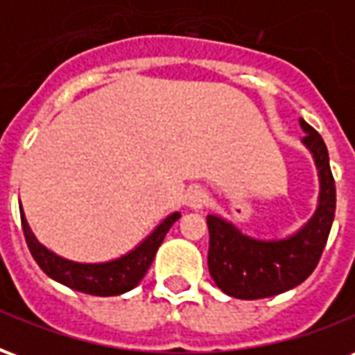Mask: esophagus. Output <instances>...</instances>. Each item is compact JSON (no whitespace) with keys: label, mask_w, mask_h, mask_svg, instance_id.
Masks as SVG:
<instances>
[{"label":"esophagus","mask_w":355,"mask_h":355,"mask_svg":"<svg viewBox=\"0 0 355 355\" xmlns=\"http://www.w3.org/2000/svg\"><path fill=\"white\" fill-rule=\"evenodd\" d=\"M209 201V196L205 190H192V192L188 193V200H186V203H188V207L193 209V211H200V209H203L205 205H207Z\"/></svg>","instance_id":"34e87169"}]
</instances>
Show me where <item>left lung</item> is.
<instances>
[{
	"label": "left lung",
	"mask_w": 355,
	"mask_h": 355,
	"mask_svg": "<svg viewBox=\"0 0 355 355\" xmlns=\"http://www.w3.org/2000/svg\"><path fill=\"white\" fill-rule=\"evenodd\" d=\"M302 139L318 169L320 200L308 223L285 239H257L236 224L216 215L207 216L209 274L226 295L243 300L275 297L297 287L312 274L327 243L336 205L335 178L327 146L313 127L300 119Z\"/></svg>",
	"instance_id": "8db88e82"
}]
</instances>
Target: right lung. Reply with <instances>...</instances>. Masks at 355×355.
Listing matches in <instances>:
<instances>
[{"mask_svg": "<svg viewBox=\"0 0 355 355\" xmlns=\"http://www.w3.org/2000/svg\"><path fill=\"white\" fill-rule=\"evenodd\" d=\"M178 218L180 213H171L155 226L150 236H146L132 251L119 259L108 262H73L64 257H58L35 239L34 232L28 226L24 211L20 207V223H22L28 249L40 268L51 279L94 297H116L135 289L146 275L148 268L154 262L155 253L163 243L167 232Z\"/></svg>", "mask_w": 355, "mask_h": 355, "instance_id": "add662e5", "label": "right lung"}]
</instances>
